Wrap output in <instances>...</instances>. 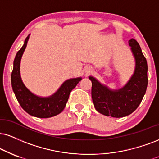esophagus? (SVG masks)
Returning a JSON list of instances; mask_svg holds the SVG:
<instances>
[{
  "label": "esophagus",
  "instance_id": "1",
  "mask_svg": "<svg viewBox=\"0 0 159 159\" xmlns=\"http://www.w3.org/2000/svg\"><path fill=\"white\" fill-rule=\"evenodd\" d=\"M92 72H93V70H92V69H89V70L87 71V73L91 74V73H92Z\"/></svg>",
  "mask_w": 159,
  "mask_h": 159
}]
</instances>
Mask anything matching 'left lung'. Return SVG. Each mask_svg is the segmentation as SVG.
<instances>
[{"label":"left lung","mask_w":159,"mask_h":159,"mask_svg":"<svg viewBox=\"0 0 159 159\" xmlns=\"http://www.w3.org/2000/svg\"><path fill=\"white\" fill-rule=\"evenodd\" d=\"M129 45L136 59L134 74L126 85L118 91H111L101 85L93 76L91 80V96L98 112L115 118L130 115L140 105L148 87V63L139 44L132 38Z\"/></svg>","instance_id":"8db88e82"}]
</instances>
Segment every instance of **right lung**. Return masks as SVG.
Instances as JSON below:
<instances>
[{
	"mask_svg": "<svg viewBox=\"0 0 159 159\" xmlns=\"http://www.w3.org/2000/svg\"><path fill=\"white\" fill-rule=\"evenodd\" d=\"M29 38V35L25 38L24 44L17 52L14 60L13 70L11 75V87L17 101L25 112L38 118H49L63 111L70 91L82 79L76 78L66 80L60 89L48 98H41L31 93L23 85L20 75V62Z\"/></svg>",
	"mask_w": 159,
	"mask_h": 159,
	"instance_id": "1",
	"label": "right lung"
}]
</instances>
